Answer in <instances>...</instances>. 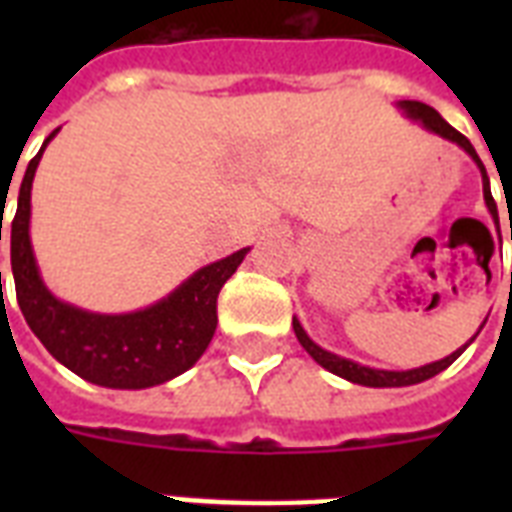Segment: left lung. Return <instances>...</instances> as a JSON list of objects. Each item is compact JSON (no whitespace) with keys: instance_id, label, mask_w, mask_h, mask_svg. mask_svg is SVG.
Masks as SVG:
<instances>
[{"instance_id":"8db88e82","label":"left lung","mask_w":512,"mask_h":512,"mask_svg":"<svg viewBox=\"0 0 512 512\" xmlns=\"http://www.w3.org/2000/svg\"><path fill=\"white\" fill-rule=\"evenodd\" d=\"M398 108H401V111H404L409 119H414V122H422V127H425V130L436 132V135H441V138L457 143V146H460L462 151H465V154H468L470 159L478 164L481 177H484L486 207H489V212H492L494 223H500V215H497V204H494L492 188H489V175H486L484 162L478 159L476 148L470 146V140L465 138L462 132L454 130L452 124L446 122V119H441V114H438L436 108L425 106V103H420V100H398ZM484 324H481V329H484ZM292 327H295V335H297V340H300V345H303V348L311 353L316 364H321L332 374L342 377V380L356 382V385H366V388H404V385H417V382L430 380V377H436L438 372H444L446 366H452L454 361L462 356V350L468 348L470 342L476 340L478 332H481V329H478L476 335L470 337V342H465L460 350H454L452 356L441 358V361L425 364V366H420V369H406V372H388V369H372V366H361V364H356V361H350V358H342V356H337V353H329V350H324L321 345H316L311 337L305 335V329L300 327V321L297 319H292Z\"/></svg>"}]
</instances>
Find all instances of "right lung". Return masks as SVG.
I'll use <instances>...</instances> for the list:
<instances>
[{
	"mask_svg": "<svg viewBox=\"0 0 512 512\" xmlns=\"http://www.w3.org/2000/svg\"><path fill=\"white\" fill-rule=\"evenodd\" d=\"M55 135L58 130L28 162L10 225L12 279L23 319L44 348L82 380L119 390L162 385L191 369L207 350L217 327V295L249 249L204 265L172 295L143 311L106 316L63 303L44 287L28 236L31 183L44 148Z\"/></svg>",
	"mask_w": 512,
	"mask_h": 512,
	"instance_id": "right-lung-1",
	"label": "right lung"
}]
</instances>
